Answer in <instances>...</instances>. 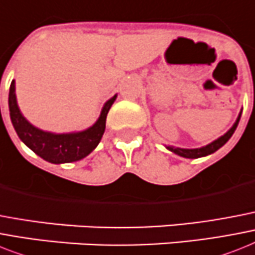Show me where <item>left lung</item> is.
Masks as SVG:
<instances>
[{
	"instance_id": "8db88e82",
	"label": "left lung",
	"mask_w": 255,
	"mask_h": 255,
	"mask_svg": "<svg viewBox=\"0 0 255 255\" xmlns=\"http://www.w3.org/2000/svg\"><path fill=\"white\" fill-rule=\"evenodd\" d=\"M241 114H242V110L240 111L239 117L236 119V122L233 123L231 128H229L228 131L225 132L223 136H220L219 138L214 140L210 144H207L204 146H200V148H192V149H187V148H178V146H173V145H165L166 149H169L170 152L175 153L178 156L181 157H185V158H199V157H206L208 154H212L217 150V149H220L221 146L224 145L225 142L228 141L229 138L232 137V134L235 133L236 128L239 126V122H240V118H241Z\"/></svg>"
}]
</instances>
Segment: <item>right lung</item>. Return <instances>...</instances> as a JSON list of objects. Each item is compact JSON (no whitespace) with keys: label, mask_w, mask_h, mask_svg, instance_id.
<instances>
[{"label":"right lung","mask_w":255,"mask_h":255,"mask_svg":"<svg viewBox=\"0 0 255 255\" xmlns=\"http://www.w3.org/2000/svg\"><path fill=\"white\" fill-rule=\"evenodd\" d=\"M118 95L115 94L103 105L97 122L84 131L55 133L35 127L23 117L16 102L15 81L13 80L9 90L10 119L18 137L24 142V145L28 146L43 160L51 163L74 162L89 156L97 148L106 129L109 110L111 109Z\"/></svg>","instance_id":"obj_1"}]
</instances>
